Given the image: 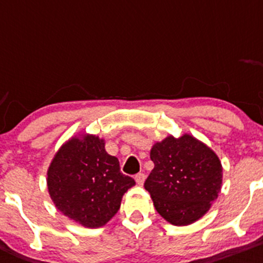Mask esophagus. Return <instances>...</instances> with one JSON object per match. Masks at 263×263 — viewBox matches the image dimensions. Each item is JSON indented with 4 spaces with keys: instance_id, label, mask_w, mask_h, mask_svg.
Listing matches in <instances>:
<instances>
[{
    "instance_id": "34e87169",
    "label": "esophagus",
    "mask_w": 263,
    "mask_h": 263,
    "mask_svg": "<svg viewBox=\"0 0 263 263\" xmlns=\"http://www.w3.org/2000/svg\"><path fill=\"white\" fill-rule=\"evenodd\" d=\"M145 174H143V173H139V174H137V175H135V181L138 182V185H143L144 184V181H145Z\"/></svg>"
}]
</instances>
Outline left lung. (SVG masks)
Masks as SVG:
<instances>
[{"instance_id": "left-lung-1", "label": "left lung", "mask_w": 263, "mask_h": 263, "mask_svg": "<svg viewBox=\"0 0 263 263\" xmlns=\"http://www.w3.org/2000/svg\"><path fill=\"white\" fill-rule=\"evenodd\" d=\"M154 169L144 182L156 211L176 226L199 220L216 200L222 167L216 154L195 138L167 137L150 152Z\"/></svg>"}]
</instances>
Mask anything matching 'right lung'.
<instances>
[{"label": "right lung", "mask_w": 263, "mask_h": 263, "mask_svg": "<svg viewBox=\"0 0 263 263\" xmlns=\"http://www.w3.org/2000/svg\"><path fill=\"white\" fill-rule=\"evenodd\" d=\"M49 195L57 209L85 227H100L120 208L134 179L120 171L116 156L94 135L73 138L61 147L48 169Z\"/></svg>", "instance_id": "obj_1"}]
</instances>
